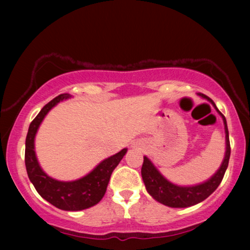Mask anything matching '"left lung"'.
Masks as SVG:
<instances>
[{
  "mask_svg": "<svg viewBox=\"0 0 250 250\" xmlns=\"http://www.w3.org/2000/svg\"><path fill=\"white\" fill-rule=\"evenodd\" d=\"M199 95L201 98L209 101L210 104L214 105L215 109H216L218 114L222 116V118H223L225 128V145H227V148H225V156L221 167L210 179H208L206 182L191 187H180L176 186V184L170 183L169 181H167L165 177L160 174V172L156 168L155 165L150 162L148 157H143L141 175L143 182H145L146 191H148V193L153 198V199L157 200L160 204L166 205V206L168 207L184 208L193 206V205L204 201L217 189L218 186H220L222 180H223L225 170H227L229 165L231 148L230 140H229L227 119H225L224 115L216 108V105H215L214 101L211 100V99L208 98L207 95L201 93H199Z\"/></svg>",
  "mask_w": 250,
  "mask_h": 250,
  "instance_id": "1",
  "label": "left lung"
}]
</instances>
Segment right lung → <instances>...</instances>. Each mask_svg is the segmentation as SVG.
<instances>
[{
  "label": "right lung",
  "mask_w": 250,
  "mask_h": 250,
  "mask_svg": "<svg viewBox=\"0 0 250 250\" xmlns=\"http://www.w3.org/2000/svg\"><path fill=\"white\" fill-rule=\"evenodd\" d=\"M68 98H70L68 93L58 95L44 105L39 115L30 123L26 136L25 164L30 182L41 197L59 209L76 211L94 206L104 198L112 170L117 167L127 149H123L116 155L102 160L92 172L76 181L64 182L46 175L36 158L35 135L47 112L60 101Z\"/></svg>",
  "instance_id": "1"
}]
</instances>
